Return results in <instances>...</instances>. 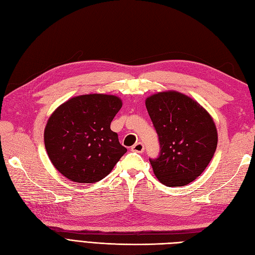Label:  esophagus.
I'll return each mask as SVG.
<instances>
[{
    "label": "esophagus",
    "instance_id": "obj_1",
    "mask_svg": "<svg viewBox=\"0 0 255 255\" xmlns=\"http://www.w3.org/2000/svg\"><path fill=\"white\" fill-rule=\"evenodd\" d=\"M133 152H137V153H142L144 150V146L141 142H137L134 145H132V148H130Z\"/></svg>",
    "mask_w": 255,
    "mask_h": 255
}]
</instances>
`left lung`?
I'll return each instance as SVG.
<instances>
[{
	"instance_id": "left-lung-1",
	"label": "left lung",
	"mask_w": 255,
	"mask_h": 255,
	"mask_svg": "<svg viewBox=\"0 0 255 255\" xmlns=\"http://www.w3.org/2000/svg\"><path fill=\"white\" fill-rule=\"evenodd\" d=\"M145 107L160 144L159 156L150 158L154 174L169 187L195 181L217 148L218 134L212 116L194 99L175 90L148 97Z\"/></svg>"
}]
</instances>
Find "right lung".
Listing matches in <instances>:
<instances>
[{
    "label": "right lung",
    "mask_w": 255,
    "mask_h": 255,
    "mask_svg": "<svg viewBox=\"0 0 255 255\" xmlns=\"http://www.w3.org/2000/svg\"><path fill=\"white\" fill-rule=\"evenodd\" d=\"M122 107L117 96H76L52 113L44 128V145L53 166L76 183H96L113 170L127 152L111 129Z\"/></svg>",
    "instance_id": "obj_1"
}]
</instances>
